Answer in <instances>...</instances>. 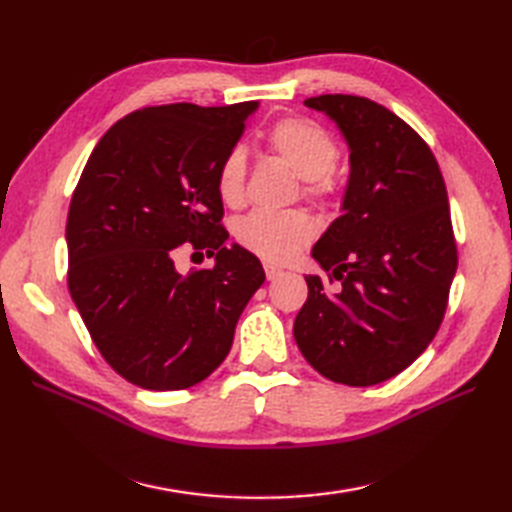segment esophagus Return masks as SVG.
I'll list each match as a JSON object with an SVG mask.
<instances>
[{"instance_id":"esophagus-1","label":"esophagus","mask_w":512,"mask_h":512,"mask_svg":"<svg viewBox=\"0 0 512 512\" xmlns=\"http://www.w3.org/2000/svg\"><path fill=\"white\" fill-rule=\"evenodd\" d=\"M264 270H266V277H268V279H277L281 273H284V270H281V268L275 266V264H264Z\"/></svg>"}]
</instances>
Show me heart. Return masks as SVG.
I'll return each mask as SVG.
<instances>
[{
	"mask_svg": "<svg viewBox=\"0 0 512 512\" xmlns=\"http://www.w3.org/2000/svg\"><path fill=\"white\" fill-rule=\"evenodd\" d=\"M268 147L306 180V193L312 198H330L336 189L332 169L339 160V145L317 123L306 118H284L268 132ZM217 193L226 204H239L246 189V154L231 149L217 167ZM312 217L303 211H253L237 224L239 244L268 262H286L312 242Z\"/></svg>",
	"mask_w": 512,
	"mask_h": 512,
	"instance_id": "obj_1",
	"label": "heart"
}]
</instances>
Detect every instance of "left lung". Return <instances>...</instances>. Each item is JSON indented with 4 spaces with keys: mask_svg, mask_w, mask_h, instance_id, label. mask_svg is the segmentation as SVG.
Instances as JSON below:
<instances>
[{
    "mask_svg": "<svg viewBox=\"0 0 512 512\" xmlns=\"http://www.w3.org/2000/svg\"><path fill=\"white\" fill-rule=\"evenodd\" d=\"M350 147L341 217L312 248L339 281L310 275L295 341L325 378L369 387L400 374L436 336L458 268L447 187L429 145L363 96L306 101Z\"/></svg>",
    "mask_w": 512,
    "mask_h": 512,
    "instance_id": "obj_1",
    "label": "left lung"
}]
</instances>
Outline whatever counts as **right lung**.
Listing matches in <instances>:
<instances>
[{"mask_svg": "<svg viewBox=\"0 0 512 512\" xmlns=\"http://www.w3.org/2000/svg\"><path fill=\"white\" fill-rule=\"evenodd\" d=\"M257 105L136 110L107 129L76 184L68 288L101 356L132 385L173 391L213 374L264 284L259 259L226 246L215 182ZM182 243L215 256L214 268L182 276L172 264Z\"/></svg>", "mask_w": 512, "mask_h": 512, "instance_id": "add662e5", "label": "right lung"}]
</instances>
